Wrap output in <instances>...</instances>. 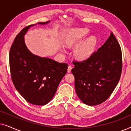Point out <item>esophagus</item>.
Segmentation results:
<instances>
[{
    "label": "esophagus",
    "instance_id": "obj_1",
    "mask_svg": "<svg viewBox=\"0 0 131 131\" xmlns=\"http://www.w3.org/2000/svg\"><path fill=\"white\" fill-rule=\"evenodd\" d=\"M71 69H72V67H71V66L69 65V67H68V69H67V72H68V73L71 72Z\"/></svg>",
    "mask_w": 131,
    "mask_h": 131
}]
</instances>
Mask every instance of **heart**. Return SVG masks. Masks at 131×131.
<instances>
[{
	"mask_svg": "<svg viewBox=\"0 0 131 131\" xmlns=\"http://www.w3.org/2000/svg\"><path fill=\"white\" fill-rule=\"evenodd\" d=\"M88 31V30L85 28L71 29L64 38V43L68 47H71L85 37ZM95 43L96 39L94 36H90L86 39L75 48V57L80 60H85L88 58L94 51ZM60 50L62 52H65L64 48H61Z\"/></svg>",
	"mask_w": 131,
	"mask_h": 131,
	"instance_id": "heart-1",
	"label": "heart"
}]
</instances>
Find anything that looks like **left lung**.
I'll use <instances>...</instances> for the list:
<instances>
[{
	"label": "left lung",
	"mask_w": 131,
	"mask_h": 131,
	"mask_svg": "<svg viewBox=\"0 0 131 131\" xmlns=\"http://www.w3.org/2000/svg\"><path fill=\"white\" fill-rule=\"evenodd\" d=\"M73 64L71 72L79 99L91 106L104 102L117 86L122 70L121 48L113 33L89 58Z\"/></svg>",
	"instance_id": "left-lung-1"
}]
</instances>
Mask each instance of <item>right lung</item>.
<instances>
[{"label": "right lung", "instance_id": "1", "mask_svg": "<svg viewBox=\"0 0 131 131\" xmlns=\"http://www.w3.org/2000/svg\"><path fill=\"white\" fill-rule=\"evenodd\" d=\"M49 22L37 24L45 25ZM36 25L24 28L14 39L9 52L10 70L14 85L21 95L32 104L44 105L52 99L67 73L68 65L37 56L28 49L24 36Z\"/></svg>", "mask_w": 131, "mask_h": 131}]
</instances>
